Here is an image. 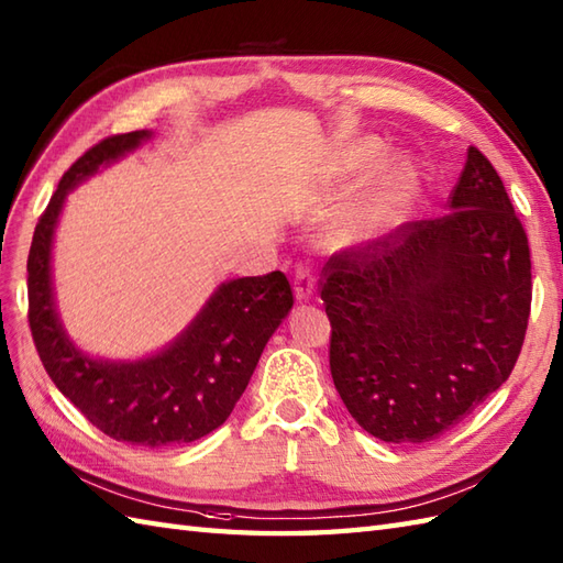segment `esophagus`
I'll return each instance as SVG.
<instances>
[{
  "label": "esophagus",
  "mask_w": 563,
  "mask_h": 563,
  "mask_svg": "<svg viewBox=\"0 0 563 563\" xmlns=\"http://www.w3.org/2000/svg\"><path fill=\"white\" fill-rule=\"evenodd\" d=\"M313 287H317V280H313L311 271L307 266H297V271H295V297H297V302H307V299L313 295Z\"/></svg>",
  "instance_id": "esophagus-1"
}]
</instances>
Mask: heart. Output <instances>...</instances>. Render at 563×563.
<instances>
[{"label":"heart","mask_w":563,"mask_h":563,"mask_svg":"<svg viewBox=\"0 0 563 563\" xmlns=\"http://www.w3.org/2000/svg\"><path fill=\"white\" fill-rule=\"evenodd\" d=\"M376 139H362L345 151L343 165L345 167H362L376 158L378 153ZM417 167L405 155H394L382 167L376 169L372 179L367 181L345 211L338 216L331 228V238L350 244L374 238L376 232L386 230L388 225L405 213V208L410 206L415 189H417Z\"/></svg>","instance_id":"b5f03b06"}]
</instances>
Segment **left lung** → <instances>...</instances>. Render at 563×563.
Wrapping results in <instances>:
<instances>
[{
	"label": "left lung",
	"mask_w": 563,
	"mask_h": 563,
	"mask_svg": "<svg viewBox=\"0 0 563 563\" xmlns=\"http://www.w3.org/2000/svg\"><path fill=\"white\" fill-rule=\"evenodd\" d=\"M449 211L323 268L335 390L386 443L446 434L511 376L526 341L528 238L475 146Z\"/></svg>",
	"instance_id": "obj_1"
}]
</instances>
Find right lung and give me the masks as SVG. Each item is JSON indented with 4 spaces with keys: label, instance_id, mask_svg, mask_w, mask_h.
<instances>
[{
    "label": "right lung",
    "instance_id": "1",
    "mask_svg": "<svg viewBox=\"0 0 563 563\" xmlns=\"http://www.w3.org/2000/svg\"><path fill=\"white\" fill-rule=\"evenodd\" d=\"M153 139L139 129L100 141L67 173L35 225L29 254V321L52 382L102 434L169 449L211 434L244 394L268 338L292 309L280 271L220 283L201 311L158 352L139 360L93 357L78 347L57 311L52 244L69 191Z\"/></svg>",
    "mask_w": 563,
    "mask_h": 563
}]
</instances>
